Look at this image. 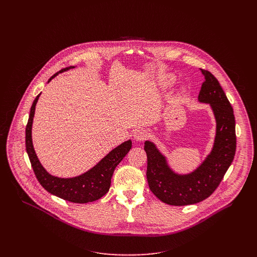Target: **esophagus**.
Returning <instances> with one entry per match:
<instances>
[{"instance_id":"1","label":"esophagus","mask_w":257,"mask_h":257,"mask_svg":"<svg viewBox=\"0 0 257 257\" xmlns=\"http://www.w3.org/2000/svg\"><path fill=\"white\" fill-rule=\"evenodd\" d=\"M148 135H149V133H148V131H146L145 129H136L135 131H134V135H133V137H134V139L136 140V141H143L146 137H148Z\"/></svg>"}]
</instances>
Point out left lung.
Listing matches in <instances>:
<instances>
[{"instance_id": "8db88e82", "label": "left lung", "mask_w": 257, "mask_h": 257, "mask_svg": "<svg viewBox=\"0 0 257 257\" xmlns=\"http://www.w3.org/2000/svg\"><path fill=\"white\" fill-rule=\"evenodd\" d=\"M204 82L198 94L200 102L209 103L216 130L212 150L201 165L185 175L175 173L167 158L152 141H145L148 155L146 178L152 192L163 202L182 206L200 202L210 196L223 180L236 153V130L233 107L217 79L201 69Z\"/></svg>"}]
</instances>
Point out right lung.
Returning a JSON list of instances; mask_svg holds the SVG:
<instances>
[{
    "instance_id": "1",
    "label": "right lung",
    "mask_w": 257,
    "mask_h": 257,
    "mask_svg": "<svg viewBox=\"0 0 257 257\" xmlns=\"http://www.w3.org/2000/svg\"><path fill=\"white\" fill-rule=\"evenodd\" d=\"M74 67H67L54 74L48 82H50L59 73L67 71ZM41 93L35 97L30 108V114L25 130V145L26 152L31 163V167L39 180L41 185L51 194L56 195L64 200L74 203L92 202L102 197L111 186V179L116 167L124 159V157L131 150L132 142L127 140L117 146L112 152H109L99 163L91 168L86 173L73 177V178H59L49 174L40 163L34 152L31 138L32 121L35 111L36 102L39 100Z\"/></svg>"
}]
</instances>
